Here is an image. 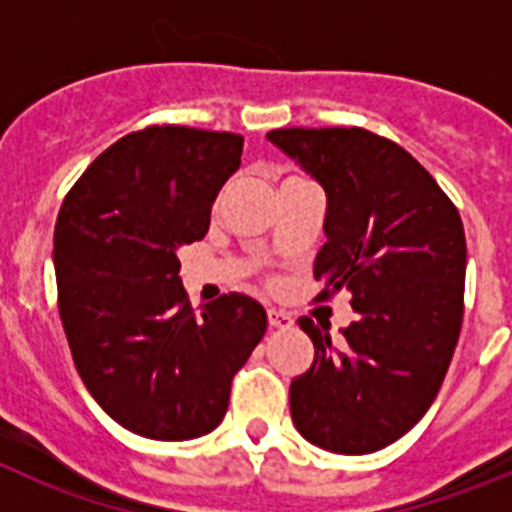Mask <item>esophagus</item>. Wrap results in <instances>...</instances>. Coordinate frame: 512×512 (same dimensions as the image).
<instances>
[{
  "mask_svg": "<svg viewBox=\"0 0 512 512\" xmlns=\"http://www.w3.org/2000/svg\"><path fill=\"white\" fill-rule=\"evenodd\" d=\"M266 315H269L271 328H289V325H292V318H289L284 310H277V307H269Z\"/></svg>",
  "mask_w": 512,
  "mask_h": 512,
  "instance_id": "34e87169",
  "label": "esophagus"
}]
</instances>
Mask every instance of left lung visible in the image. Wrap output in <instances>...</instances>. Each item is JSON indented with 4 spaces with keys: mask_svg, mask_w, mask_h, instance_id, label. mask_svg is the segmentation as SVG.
<instances>
[{
    "mask_svg": "<svg viewBox=\"0 0 512 512\" xmlns=\"http://www.w3.org/2000/svg\"><path fill=\"white\" fill-rule=\"evenodd\" d=\"M325 189V238L315 259L320 300L351 292L359 318H300L315 359L289 384L297 431L333 454L395 443L436 400L464 318L467 238L459 210L423 166L364 128L266 133Z\"/></svg>",
    "mask_w": 512,
    "mask_h": 512,
    "instance_id": "left-lung-1",
    "label": "left lung"
}]
</instances>
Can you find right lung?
<instances>
[{"label":"right lung","instance_id":"1","mask_svg":"<svg viewBox=\"0 0 512 512\" xmlns=\"http://www.w3.org/2000/svg\"><path fill=\"white\" fill-rule=\"evenodd\" d=\"M241 151L235 133L153 125L99 153L58 212V312L76 372L138 436L215 431L266 333L256 300L230 292L197 315L179 277V248L205 238Z\"/></svg>","mask_w":512,"mask_h":512}]
</instances>
